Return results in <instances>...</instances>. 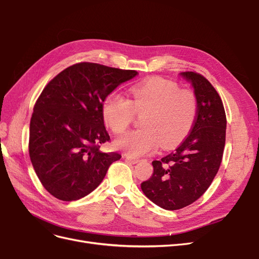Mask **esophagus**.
Wrapping results in <instances>:
<instances>
[{"mask_svg":"<svg viewBox=\"0 0 259 259\" xmlns=\"http://www.w3.org/2000/svg\"><path fill=\"white\" fill-rule=\"evenodd\" d=\"M124 158H125V160L131 162V163H133V164H136V163L139 162V159H138V158H133V156H131V155H128V154H125Z\"/></svg>","mask_w":259,"mask_h":259,"instance_id":"esophagus-1","label":"esophagus"}]
</instances>
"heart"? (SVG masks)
<instances>
[{
	"label": "heart",
	"instance_id": "heart-1",
	"mask_svg": "<svg viewBox=\"0 0 259 259\" xmlns=\"http://www.w3.org/2000/svg\"><path fill=\"white\" fill-rule=\"evenodd\" d=\"M132 99L111 93L105 98L101 112L109 127L116 134L126 130L136 114H145L144 128L117 137L116 148L130 155H144L170 149L189 134L198 112L197 98L189 90H179L167 80L153 77L133 85Z\"/></svg>",
	"mask_w": 259,
	"mask_h": 259
}]
</instances>
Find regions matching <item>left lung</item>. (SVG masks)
Returning <instances> with one entry per match:
<instances>
[{
    "label": "left lung",
    "mask_w": 259,
    "mask_h": 259,
    "mask_svg": "<svg viewBox=\"0 0 259 259\" xmlns=\"http://www.w3.org/2000/svg\"><path fill=\"white\" fill-rule=\"evenodd\" d=\"M192 86L198 112L191 132L175 151L153 161V173L140 187L154 204L183 208L197 201L221 166L226 142V113L218 93L204 76L180 73Z\"/></svg>",
    "instance_id": "left-lung-1"
}]
</instances>
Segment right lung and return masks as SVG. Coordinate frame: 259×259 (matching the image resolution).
I'll return each instance as SVG.
<instances>
[{
  "instance_id": "add662e5",
  "label": "right lung",
  "mask_w": 259,
  "mask_h": 259,
  "mask_svg": "<svg viewBox=\"0 0 259 259\" xmlns=\"http://www.w3.org/2000/svg\"><path fill=\"white\" fill-rule=\"evenodd\" d=\"M137 73L81 62L45 86L30 121L29 154L38 179L55 198H84L121 159L116 152L99 150V144L110 140L101 106L109 94Z\"/></svg>"
}]
</instances>
